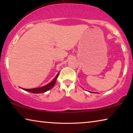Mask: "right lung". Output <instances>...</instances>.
Segmentation results:
<instances>
[{
	"label": "right lung",
	"mask_w": 133,
	"mask_h": 133,
	"mask_svg": "<svg viewBox=\"0 0 133 133\" xmlns=\"http://www.w3.org/2000/svg\"><path fill=\"white\" fill-rule=\"evenodd\" d=\"M58 74H59V73H57V75H56L55 78H54L53 81H51L50 83H49V84H48L47 85H44V86L38 87V88H35V89H22L24 90L27 91L28 92H30V93H44V92L48 91V90H50L51 88H53V87L55 84L56 82V79H57V78L58 77Z\"/></svg>",
	"instance_id": "right-lung-1"
}]
</instances>
